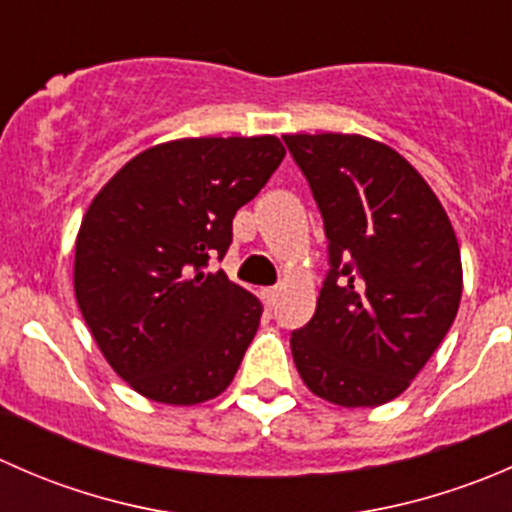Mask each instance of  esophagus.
I'll return each mask as SVG.
<instances>
[{
	"label": "esophagus",
	"instance_id": "esophagus-1",
	"mask_svg": "<svg viewBox=\"0 0 512 512\" xmlns=\"http://www.w3.org/2000/svg\"><path fill=\"white\" fill-rule=\"evenodd\" d=\"M262 297H265V302L270 304V307H275L277 299H280V287H267V289H262Z\"/></svg>",
	"mask_w": 512,
	"mask_h": 512
}]
</instances>
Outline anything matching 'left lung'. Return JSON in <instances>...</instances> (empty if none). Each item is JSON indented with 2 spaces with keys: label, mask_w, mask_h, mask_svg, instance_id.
I'll return each mask as SVG.
<instances>
[{
  "label": "left lung",
  "mask_w": 512,
  "mask_h": 512,
  "mask_svg": "<svg viewBox=\"0 0 512 512\" xmlns=\"http://www.w3.org/2000/svg\"><path fill=\"white\" fill-rule=\"evenodd\" d=\"M324 220L329 270L292 356L332 404L381 406L406 391L451 329L461 250L414 165L371 138L285 136Z\"/></svg>",
  "instance_id": "left-lung-1"
}]
</instances>
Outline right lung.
I'll list each match as a JSON object with an SVG mask.
<instances>
[{"label": "right lung", "instance_id": "obj_1", "mask_svg": "<svg viewBox=\"0 0 512 512\" xmlns=\"http://www.w3.org/2000/svg\"><path fill=\"white\" fill-rule=\"evenodd\" d=\"M282 158L275 136L183 138L123 165L91 203L76 302L113 371L146 399L193 406L230 386L262 307L208 265Z\"/></svg>", "mask_w": 512, "mask_h": 512}]
</instances>
